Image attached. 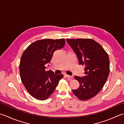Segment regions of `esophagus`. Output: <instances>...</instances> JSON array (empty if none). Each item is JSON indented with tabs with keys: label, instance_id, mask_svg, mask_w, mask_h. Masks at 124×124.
Wrapping results in <instances>:
<instances>
[{
	"label": "esophagus",
	"instance_id": "34e87169",
	"mask_svg": "<svg viewBox=\"0 0 124 124\" xmlns=\"http://www.w3.org/2000/svg\"><path fill=\"white\" fill-rule=\"evenodd\" d=\"M65 76H66L67 78H74L73 76H69V75H65Z\"/></svg>",
	"mask_w": 124,
	"mask_h": 124
}]
</instances>
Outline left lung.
<instances>
[{
  "instance_id": "left-lung-1",
  "label": "left lung",
  "mask_w": 124,
  "mask_h": 124,
  "mask_svg": "<svg viewBox=\"0 0 124 124\" xmlns=\"http://www.w3.org/2000/svg\"><path fill=\"white\" fill-rule=\"evenodd\" d=\"M67 41L76 53L79 64L85 66L84 76L75 77L79 86L72 93L80 100H88L101 90L108 78V54L100 44L90 39H67Z\"/></svg>"
}]
</instances>
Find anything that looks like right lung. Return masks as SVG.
I'll return each instance as SVG.
<instances>
[{"label": "right lung", "mask_w": 124, "mask_h": 124, "mask_svg": "<svg viewBox=\"0 0 124 124\" xmlns=\"http://www.w3.org/2000/svg\"><path fill=\"white\" fill-rule=\"evenodd\" d=\"M64 39H43L31 44L24 51L19 64L21 81L31 95L38 100L48 99L55 90L63 74L46 71L55 50L64 47Z\"/></svg>", "instance_id": "1"}]
</instances>
